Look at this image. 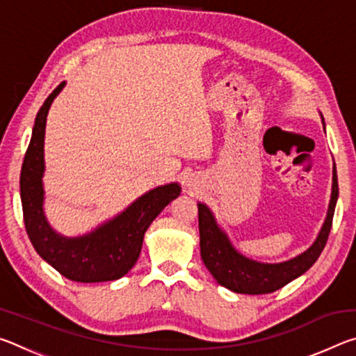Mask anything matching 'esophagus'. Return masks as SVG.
<instances>
[{"label": "esophagus", "mask_w": 356, "mask_h": 356, "mask_svg": "<svg viewBox=\"0 0 356 356\" xmlns=\"http://www.w3.org/2000/svg\"><path fill=\"white\" fill-rule=\"evenodd\" d=\"M186 185H188V188H190V190H196V182H195V179H190V180H188V184H186Z\"/></svg>", "instance_id": "34e87169"}]
</instances>
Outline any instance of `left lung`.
<instances>
[{
    "label": "left lung",
    "mask_w": 356,
    "mask_h": 356,
    "mask_svg": "<svg viewBox=\"0 0 356 356\" xmlns=\"http://www.w3.org/2000/svg\"><path fill=\"white\" fill-rule=\"evenodd\" d=\"M337 195H339V190H337L334 166L327 218L323 221L316 242L297 257L280 264L257 262L240 254L226 234L216 225L215 216L210 212V209L206 204L200 202L197 204V213H200L197 221H200V245L204 265L218 284L232 292L262 295L278 291L305 272H308L321 256L325 245H327L331 225H333Z\"/></svg>",
    "instance_id": "1"
}]
</instances>
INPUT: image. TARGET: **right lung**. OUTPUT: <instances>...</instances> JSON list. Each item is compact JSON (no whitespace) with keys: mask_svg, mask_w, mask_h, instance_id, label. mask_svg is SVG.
Segmentation results:
<instances>
[{"mask_svg":"<svg viewBox=\"0 0 356 356\" xmlns=\"http://www.w3.org/2000/svg\"><path fill=\"white\" fill-rule=\"evenodd\" d=\"M64 84H59L40 106L23 160L20 196L25 227L38 254L67 280L76 282L119 280L136 264L144 232L161 210L180 195V185L174 182L147 191L122 213L86 236L64 237L53 231L44 215V138L48 110Z\"/></svg>","mask_w":356,"mask_h":356,"instance_id":"add662e5","label":"right lung"}]
</instances>
